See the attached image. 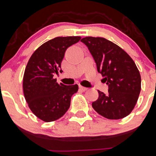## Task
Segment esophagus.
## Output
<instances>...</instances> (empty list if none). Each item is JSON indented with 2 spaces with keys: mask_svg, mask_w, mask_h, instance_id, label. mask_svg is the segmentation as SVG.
Returning <instances> with one entry per match:
<instances>
[{
  "mask_svg": "<svg viewBox=\"0 0 156 156\" xmlns=\"http://www.w3.org/2000/svg\"><path fill=\"white\" fill-rule=\"evenodd\" d=\"M79 89L81 90H82V91L87 90V88L84 87H82V86H79Z\"/></svg>",
  "mask_w": 156,
  "mask_h": 156,
  "instance_id": "34e87169",
  "label": "esophagus"
}]
</instances>
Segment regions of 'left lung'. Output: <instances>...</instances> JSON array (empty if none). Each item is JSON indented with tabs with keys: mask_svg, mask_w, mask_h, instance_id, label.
<instances>
[{
	"mask_svg": "<svg viewBox=\"0 0 156 156\" xmlns=\"http://www.w3.org/2000/svg\"><path fill=\"white\" fill-rule=\"evenodd\" d=\"M94 58L97 70L109 87L108 94L98 90L99 98L92 103L93 109L109 119L126 117L134 109L140 89V72L127 53L102 37L81 39Z\"/></svg>",
	"mask_w": 156,
	"mask_h": 156,
	"instance_id": "1",
	"label": "left lung"
}]
</instances>
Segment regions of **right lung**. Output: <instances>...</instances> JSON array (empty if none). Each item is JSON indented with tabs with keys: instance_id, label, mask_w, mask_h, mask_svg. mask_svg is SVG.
<instances>
[{
	"instance_id": "1",
	"label": "right lung",
	"mask_w": 156,
	"mask_h": 156,
	"mask_svg": "<svg viewBox=\"0 0 156 156\" xmlns=\"http://www.w3.org/2000/svg\"><path fill=\"white\" fill-rule=\"evenodd\" d=\"M81 37H56L48 40L33 53L23 77V91L28 107L44 122H52L68 111L71 97L78 84L64 85L54 78L61 68L66 50ZM60 73L62 70L60 69Z\"/></svg>"
}]
</instances>
